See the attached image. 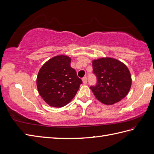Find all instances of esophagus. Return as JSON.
Returning a JSON list of instances; mask_svg holds the SVG:
<instances>
[{
    "label": "esophagus",
    "instance_id": "esophagus-1",
    "mask_svg": "<svg viewBox=\"0 0 154 154\" xmlns=\"http://www.w3.org/2000/svg\"><path fill=\"white\" fill-rule=\"evenodd\" d=\"M82 81H83V83L84 84H85L86 83H87V82H88V78H87V77H84L83 78H82Z\"/></svg>",
    "mask_w": 154,
    "mask_h": 154
}]
</instances>
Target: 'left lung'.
Listing matches in <instances>:
<instances>
[{
  "label": "left lung",
  "instance_id": "obj_1",
  "mask_svg": "<svg viewBox=\"0 0 154 154\" xmlns=\"http://www.w3.org/2000/svg\"><path fill=\"white\" fill-rule=\"evenodd\" d=\"M97 83L90 88L96 98L105 104H113L129 93L131 76L127 67L117 59L101 58L93 61Z\"/></svg>",
  "mask_w": 154,
  "mask_h": 154
}]
</instances>
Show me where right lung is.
Returning a JSON list of instances; mask_svg holds the SVG:
<instances>
[{"label":"right lung","instance_id":"obj_1","mask_svg":"<svg viewBox=\"0 0 154 154\" xmlns=\"http://www.w3.org/2000/svg\"><path fill=\"white\" fill-rule=\"evenodd\" d=\"M71 59L65 55L51 58L42 66L36 79L40 96L53 107L66 105L76 95L82 84L76 70L70 66Z\"/></svg>","mask_w":154,"mask_h":154}]
</instances>
